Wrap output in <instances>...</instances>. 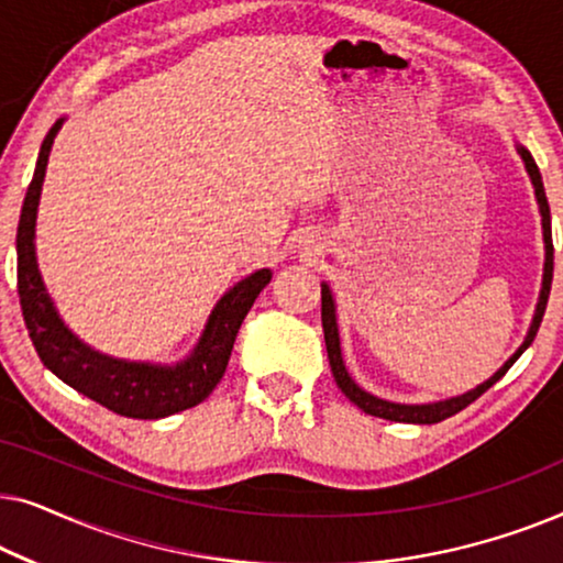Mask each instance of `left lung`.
Wrapping results in <instances>:
<instances>
[{
	"label": "left lung",
	"mask_w": 563,
	"mask_h": 563,
	"mask_svg": "<svg viewBox=\"0 0 563 563\" xmlns=\"http://www.w3.org/2000/svg\"><path fill=\"white\" fill-rule=\"evenodd\" d=\"M522 161H526V168L530 174V179H533V187H536V197H538V205H541V218H543V241H545V268H543V289H541V299H538V307H536V318H533V325L528 330V338L522 341V345L518 351H515V356L507 361V364L499 368V372L487 379L479 387L466 391V395L461 397H451L445 399V402H433V405H395V402H387V399H379L374 395H368L361 387H356V382L351 379L349 372H345L343 366V358H341V341H338V325H335V305H333V295H330L328 284H322V333H325V349H328V358H330V368H333V376H335V384L341 387V391L345 397L351 399L353 405L361 407L366 415H374V418H384V420H395V422H418V426H430V422H441L445 418H451V415H456L464 410L474 402V399H479L484 391H487L492 384H497L503 376L507 374V368H510L515 361L520 358V353L528 349L530 343H533V338L538 333V328H541V320H543V312H545V305H549V295H551V279H553V241H551V210H549V199H545V189H543V179H541V172H538L533 156L526 148H518Z\"/></svg>",
	"instance_id": "1"
}]
</instances>
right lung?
<instances>
[{
  "instance_id": "right-lung-1",
  "label": "right lung",
  "mask_w": 563,
  "mask_h": 563,
  "mask_svg": "<svg viewBox=\"0 0 563 563\" xmlns=\"http://www.w3.org/2000/svg\"><path fill=\"white\" fill-rule=\"evenodd\" d=\"M58 128L60 120L48 130L41 145V156H37L18 225V291L30 341H33L43 364L60 382L81 391L84 397L95 399L107 410L122 415V418L158 420L166 415L189 410V407L210 397L212 389L220 384L230 353H233L238 330H241L245 314L256 302L261 289L272 282V272L261 268L249 279L235 284L220 299L210 314V322H207L202 341L184 364H128V361L91 351L60 322L56 307L43 287L35 261L37 199H41L45 166H48V153Z\"/></svg>"
}]
</instances>
